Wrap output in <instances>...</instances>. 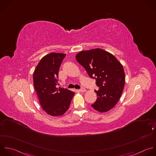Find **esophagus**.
<instances>
[{
    "label": "esophagus",
    "mask_w": 156,
    "mask_h": 156,
    "mask_svg": "<svg viewBox=\"0 0 156 156\" xmlns=\"http://www.w3.org/2000/svg\"><path fill=\"white\" fill-rule=\"evenodd\" d=\"M79 91H80V92H86V89H85V88H83H83H81V89H80V90H79Z\"/></svg>",
    "instance_id": "esophagus-1"
}]
</instances>
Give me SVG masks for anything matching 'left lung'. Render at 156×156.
Wrapping results in <instances>:
<instances>
[{
    "label": "left lung",
    "instance_id": "obj_1",
    "mask_svg": "<svg viewBox=\"0 0 156 156\" xmlns=\"http://www.w3.org/2000/svg\"><path fill=\"white\" fill-rule=\"evenodd\" d=\"M76 60L95 80L99 87L95 92L97 98L91 107L100 113L113 109L119 100L125 85L124 68L117 58L100 48L81 51L75 56Z\"/></svg>",
    "mask_w": 156,
    "mask_h": 156
}]
</instances>
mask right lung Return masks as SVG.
I'll return each mask as SVG.
<instances>
[{"label":"right lung","instance_id":"obj_1","mask_svg":"<svg viewBox=\"0 0 156 156\" xmlns=\"http://www.w3.org/2000/svg\"><path fill=\"white\" fill-rule=\"evenodd\" d=\"M66 55L51 53L43 57L33 75V82L42 109L51 116L63 115L69 108L75 92L58 88V78L61 64Z\"/></svg>","mask_w":156,"mask_h":156}]
</instances>
